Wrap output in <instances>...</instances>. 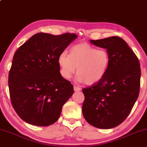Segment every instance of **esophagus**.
<instances>
[{
  "instance_id": "obj_1",
  "label": "esophagus",
  "mask_w": 147,
  "mask_h": 147,
  "mask_svg": "<svg viewBox=\"0 0 147 147\" xmlns=\"http://www.w3.org/2000/svg\"><path fill=\"white\" fill-rule=\"evenodd\" d=\"M81 90V88L79 86L74 85V90H75V91H79V90Z\"/></svg>"
}]
</instances>
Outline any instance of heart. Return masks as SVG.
<instances>
[{
	"label": "heart",
	"instance_id": "1",
	"mask_svg": "<svg viewBox=\"0 0 147 147\" xmlns=\"http://www.w3.org/2000/svg\"><path fill=\"white\" fill-rule=\"evenodd\" d=\"M57 61L61 75L64 78L70 79L77 67V80L86 85H93L105 76L111 57L105 49H97L84 42L72 46L70 55L65 52H61Z\"/></svg>",
	"mask_w": 147,
	"mask_h": 147
}]
</instances>
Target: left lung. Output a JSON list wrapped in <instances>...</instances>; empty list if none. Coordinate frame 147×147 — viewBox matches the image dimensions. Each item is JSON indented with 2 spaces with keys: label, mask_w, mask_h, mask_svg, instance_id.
I'll return each mask as SVG.
<instances>
[{
  "label": "left lung",
  "mask_w": 147,
  "mask_h": 147,
  "mask_svg": "<svg viewBox=\"0 0 147 147\" xmlns=\"http://www.w3.org/2000/svg\"><path fill=\"white\" fill-rule=\"evenodd\" d=\"M90 43L106 48L111 61L100 82L82 89L85 96L82 113L90 125L111 129L125 120L137 100L140 64L134 52L120 37L90 40Z\"/></svg>",
  "instance_id": "obj_1"
}]
</instances>
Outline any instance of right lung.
Here are the masks:
<instances>
[{
  "label": "right lung",
  "instance_id": "obj_1",
  "mask_svg": "<svg viewBox=\"0 0 147 147\" xmlns=\"http://www.w3.org/2000/svg\"><path fill=\"white\" fill-rule=\"evenodd\" d=\"M77 37L73 33H37L14 53L8 79L10 99L25 122L47 126L59 118L74 90L61 75L57 59Z\"/></svg>",
  "mask_w": 147,
  "mask_h": 147
}]
</instances>
